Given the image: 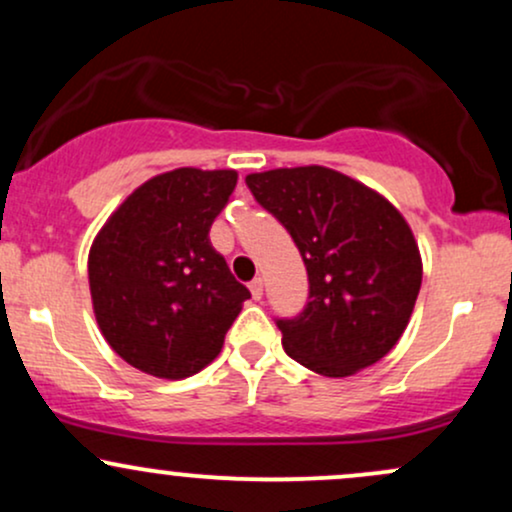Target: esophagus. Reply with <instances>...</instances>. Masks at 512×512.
Segmentation results:
<instances>
[{"label":"esophagus","mask_w":512,"mask_h":512,"mask_svg":"<svg viewBox=\"0 0 512 512\" xmlns=\"http://www.w3.org/2000/svg\"><path fill=\"white\" fill-rule=\"evenodd\" d=\"M250 293H252V298H255V301H260V298L264 296V284H262V279H255L250 284Z\"/></svg>","instance_id":"34e87169"}]
</instances>
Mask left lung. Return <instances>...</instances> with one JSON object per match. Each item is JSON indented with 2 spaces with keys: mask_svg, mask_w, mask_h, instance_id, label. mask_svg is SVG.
Returning a JSON list of instances; mask_svg holds the SVG:
<instances>
[{
  "mask_svg": "<svg viewBox=\"0 0 512 512\" xmlns=\"http://www.w3.org/2000/svg\"><path fill=\"white\" fill-rule=\"evenodd\" d=\"M250 192L291 233L308 269V305L279 320L286 354L346 378L399 342L421 289L419 243L390 199L325 166L250 173Z\"/></svg>",
  "mask_w": 512,
  "mask_h": 512,
  "instance_id": "1",
  "label": "left lung"
}]
</instances>
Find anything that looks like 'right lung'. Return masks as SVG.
Instances as JSON below:
<instances>
[{"label":"right lung","instance_id":"add662e5","mask_svg":"<svg viewBox=\"0 0 512 512\" xmlns=\"http://www.w3.org/2000/svg\"><path fill=\"white\" fill-rule=\"evenodd\" d=\"M236 182L231 168L154 175L93 238L88 289L98 330L146 375L182 380L207 368L250 298L209 240Z\"/></svg>","mask_w":512,"mask_h":512}]
</instances>
